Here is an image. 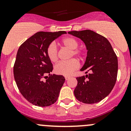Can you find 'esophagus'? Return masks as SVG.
<instances>
[{
    "instance_id": "obj_1",
    "label": "esophagus",
    "mask_w": 131,
    "mask_h": 131,
    "mask_svg": "<svg viewBox=\"0 0 131 131\" xmlns=\"http://www.w3.org/2000/svg\"><path fill=\"white\" fill-rule=\"evenodd\" d=\"M64 78H65L66 80H68V79H69L70 77H68V76H65V77H64Z\"/></svg>"
}]
</instances>
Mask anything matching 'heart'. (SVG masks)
<instances>
[{"mask_svg":"<svg viewBox=\"0 0 131 131\" xmlns=\"http://www.w3.org/2000/svg\"><path fill=\"white\" fill-rule=\"evenodd\" d=\"M63 46L71 50L70 56H81L82 52L77 49L79 43L76 39L72 37H66L61 41ZM47 54L49 59L52 62H55L58 59V48L56 43L52 42L49 45L47 49ZM79 67V63L75 59H72L67 61H61L54 67V71L58 75H70L75 70Z\"/></svg>","mask_w":131,"mask_h":131,"instance_id":"b5f03b06","label":"heart"}]
</instances>
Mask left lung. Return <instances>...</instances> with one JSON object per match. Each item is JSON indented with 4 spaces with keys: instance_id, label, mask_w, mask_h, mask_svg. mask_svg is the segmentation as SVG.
Instances as JSON below:
<instances>
[{
    "instance_id": "1",
    "label": "left lung",
    "mask_w": 131,
    "mask_h": 131,
    "mask_svg": "<svg viewBox=\"0 0 131 131\" xmlns=\"http://www.w3.org/2000/svg\"><path fill=\"white\" fill-rule=\"evenodd\" d=\"M68 33L82 40L88 51L80 71L89 73L85 77L76 78L78 83L74 95L77 100L84 103L100 102L110 93L115 84L118 72L117 56L109 41L92 30Z\"/></svg>"
}]
</instances>
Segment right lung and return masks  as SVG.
Wrapping results in <instances>:
<instances>
[{
	"label": "right lung",
	"mask_w": 131,
	"mask_h": 131,
	"mask_svg": "<svg viewBox=\"0 0 131 131\" xmlns=\"http://www.w3.org/2000/svg\"><path fill=\"white\" fill-rule=\"evenodd\" d=\"M65 34L64 31H39L19 47L13 70L14 80L21 94L33 105L48 106L57 101L65 79L63 75L50 74L53 68L47 49ZM47 74L50 77L43 82L42 78Z\"/></svg>",
	"instance_id": "1"
}]
</instances>
